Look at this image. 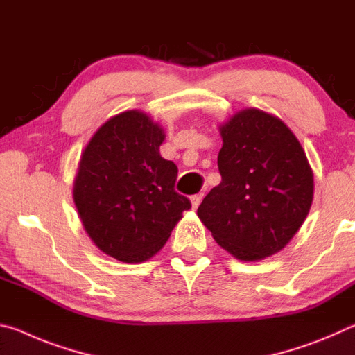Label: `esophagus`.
<instances>
[{"mask_svg":"<svg viewBox=\"0 0 355 355\" xmlns=\"http://www.w3.org/2000/svg\"><path fill=\"white\" fill-rule=\"evenodd\" d=\"M202 199H203V194H197V196H192V197H191V205H192V209H197V207L200 205Z\"/></svg>","mask_w":355,"mask_h":355,"instance_id":"1","label":"esophagus"}]
</instances>
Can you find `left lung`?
Masks as SVG:
<instances>
[{
  "mask_svg": "<svg viewBox=\"0 0 355 355\" xmlns=\"http://www.w3.org/2000/svg\"><path fill=\"white\" fill-rule=\"evenodd\" d=\"M222 182L197 216L222 249L241 261L277 254L302 227L313 202V171L279 117L244 107L219 125Z\"/></svg>",
  "mask_w": 355,
  "mask_h": 355,
  "instance_id": "8db88e82",
  "label": "left lung"
}]
</instances>
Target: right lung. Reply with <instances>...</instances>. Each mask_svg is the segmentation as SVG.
Returning a JSON list of instances; mask_svg holds the SVG:
<instances>
[{"mask_svg": "<svg viewBox=\"0 0 355 355\" xmlns=\"http://www.w3.org/2000/svg\"><path fill=\"white\" fill-rule=\"evenodd\" d=\"M164 128L139 110L107 119L84 147L73 202L94 244L122 263H144L191 208L175 192L178 169L159 153Z\"/></svg>", "mask_w": 355, "mask_h": 355, "instance_id": "add662e5", "label": "right lung"}]
</instances>
